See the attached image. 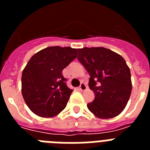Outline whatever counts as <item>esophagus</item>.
Segmentation results:
<instances>
[{
	"label": "esophagus",
	"mask_w": 150,
	"mask_h": 150,
	"mask_svg": "<svg viewBox=\"0 0 150 150\" xmlns=\"http://www.w3.org/2000/svg\"><path fill=\"white\" fill-rule=\"evenodd\" d=\"M79 90L80 91H85V90L86 89L87 87L86 86V84H85L84 83H82L81 84H80V86H79Z\"/></svg>",
	"instance_id": "obj_1"
}]
</instances>
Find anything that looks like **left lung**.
<instances>
[{"label":"left lung","instance_id":"left-lung-1","mask_svg":"<svg viewBox=\"0 0 150 150\" xmlns=\"http://www.w3.org/2000/svg\"><path fill=\"white\" fill-rule=\"evenodd\" d=\"M77 59L90 75L94 100L87 104L96 117L111 119L126 107L132 93L131 72L122 57L104 47L78 49Z\"/></svg>","mask_w":150,"mask_h":150}]
</instances>
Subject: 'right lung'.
<instances>
[{
    "label": "right lung",
    "instance_id": "1",
    "mask_svg": "<svg viewBox=\"0 0 150 150\" xmlns=\"http://www.w3.org/2000/svg\"><path fill=\"white\" fill-rule=\"evenodd\" d=\"M77 49L50 46L34 54L24 68L22 94L29 109L40 117H53L67 106L73 90L62 71L77 56Z\"/></svg>",
    "mask_w": 150,
    "mask_h": 150
}]
</instances>
